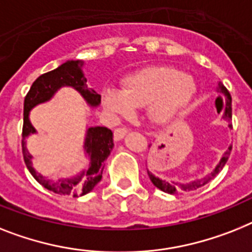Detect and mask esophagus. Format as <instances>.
Returning <instances> with one entry per match:
<instances>
[{
	"instance_id": "esophagus-1",
	"label": "esophagus",
	"mask_w": 252,
	"mask_h": 252,
	"mask_svg": "<svg viewBox=\"0 0 252 252\" xmlns=\"http://www.w3.org/2000/svg\"><path fill=\"white\" fill-rule=\"evenodd\" d=\"M127 134V128L126 127H118L114 130V140L120 141L125 138V135Z\"/></svg>"
}]
</instances>
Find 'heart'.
<instances>
[{
  "label": "heart",
  "instance_id": "obj_1",
  "mask_svg": "<svg viewBox=\"0 0 252 252\" xmlns=\"http://www.w3.org/2000/svg\"><path fill=\"white\" fill-rule=\"evenodd\" d=\"M192 77L168 66H153L128 76L122 90L105 89L101 95L104 108L114 116H128L132 108L148 105L155 122H168L190 103L196 94Z\"/></svg>",
  "mask_w": 252,
  "mask_h": 252
}]
</instances>
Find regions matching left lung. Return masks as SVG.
Listing matches in <instances>:
<instances>
[{
	"mask_svg": "<svg viewBox=\"0 0 252 252\" xmlns=\"http://www.w3.org/2000/svg\"><path fill=\"white\" fill-rule=\"evenodd\" d=\"M218 93H220L224 97H225L226 107H225V111H224L223 116H221V118H223L224 121L228 124V127L232 128V124H230V121H232V97H230V94H229V91L226 90L225 86H224L221 82H219V84H218ZM230 151H232V145H229V147H228V149L224 152V155L221 156V158H220V161L218 162V165L215 166V168H214L213 171H210L207 175L202 176V178L194 179V180H189V182L163 180V179L158 178V176H156L155 174H152L148 168H147V171H148V176H149V179H151L152 184H153L156 188L161 189L162 192L170 193V194H179V193L193 192V190H197L198 188H201V187L206 186L207 183L211 182V180H213V179L215 178V176L218 175L220 171H221V170H223V167L225 166L226 161H228V158H229Z\"/></svg>",
	"mask_w": 252,
	"mask_h": 252,
	"instance_id": "obj_1",
	"label": "left lung"
}]
</instances>
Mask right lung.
I'll use <instances>...</instances> for the list:
<instances>
[{
	"mask_svg": "<svg viewBox=\"0 0 252 252\" xmlns=\"http://www.w3.org/2000/svg\"><path fill=\"white\" fill-rule=\"evenodd\" d=\"M84 60H66L65 63L59 65L56 69L47 72L39 76L29 89L24 99V122H23V140L22 148L24 162L27 168L32 174L33 178L51 192L60 196H84L91 192L94 187L101 180L104 170V161L108 158L113 149V132L109 128L103 126L87 127L84 140L85 156L89 159L87 167L82 168L78 174L69 178L50 179L36 171L33 167L32 155L27 148L26 139L29 135L36 134L37 130L33 127L29 120V113L38 104L51 100L62 87H73L84 97L86 104L90 108H96L100 105V95L87 87V80L82 70Z\"/></svg>",
	"mask_w": 252,
	"mask_h": 252,
	"instance_id": "right-lung-1",
	"label": "right lung"
}]
</instances>
